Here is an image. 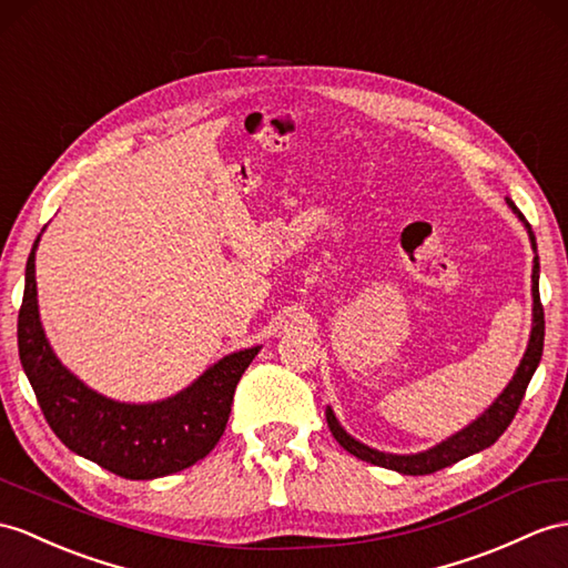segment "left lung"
<instances>
[{
	"instance_id": "8db88e82",
	"label": "left lung",
	"mask_w": 568,
	"mask_h": 568,
	"mask_svg": "<svg viewBox=\"0 0 568 568\" xmlns=\"http://www.w3.org/2000/svg\"><path fill=\"white\" fill-rule=\"evenodd\" d=\"M510 210H514L523 221L525 216L520 214L518 206L506 200ZM525 229H528L530 233V241H532V247L537 251V243H535V233L530 229V224H525ZM539 262L535 257V267H532V301H535V308H532V335H530V344H528V352H525L523 362L516 371L514 381L508 383V388L499 395V399L481 414V417L469 424L467 428H463L460 434H455L453 438L444 440V444L426 450V453H419V455H390V453H381V450H373L364 444H358V440H354L344 428L337 424L335 414H332V409H327V426L332 436L337 438V444L349 450L352 455H356L358 460H366L371 465H378V467H388V469H395V473H403V475H432V473H438V469H444L453 463H458L463 458H467V455L473 453H479L487 446L496 444L499 440V436L506 432L508 424L514 422L516 412L523 403L525 397V390H528V383L532 378V373L539 364V358H542V347H545V308H542V301H539Z\"/></svg>"
}]
</instances>
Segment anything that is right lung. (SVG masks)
Instances as JSON below:
<instances>
[{
  "label": "right lung",
  "mask_w": 568,
  "mask_h": 568,
  "mask_svg": "<svg viewBox=\"0 0 568 568\" xmlns=\"http://www.w3.org/2000/svg\"><path fill=\"white\" fill-rule=\"evenodd\" d=\"M36 247L38 239L26 262L19 356L54 436L81 458L124 479L165 477L210 455L224 434L233 393L257 347L221 358L187 390L163 403H113L89 390L52 354L38 321Z\"/></svg>",
  "instance_id": "obj_1"
}]
</instances>
